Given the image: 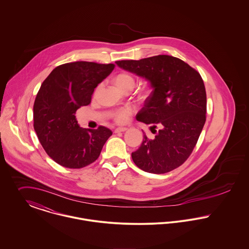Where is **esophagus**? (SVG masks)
I'll list each match as a JSON object with an SVG mask.
<instances>
[{"label": "esophagus", "instance_id": "obj_1", "mask_svg": "<svg viewBox=\"0 0 249 249\" xmlns=\"http://www.w3.org/2000/svg\"><path fill=\"white\" fill-rule=\"evenodd\" d=\"M128 130V128L126 127H118L116 129H114V133H122V132H126Z\"/></svg>", "mask_w": 249, "mask_h": 249}]
</instances>
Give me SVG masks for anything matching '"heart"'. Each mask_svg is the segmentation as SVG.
Returning <instances> with one entry per match:
<instances>
[{"mask_svg":"<svg viewBox=\"0 0 249 249\" xmlns=\"http://www.w3.org/2000/svg\"><path fill=\"white\" fill-rule=\"evenodd\" d=\"M112 82L118 90H120V91L129 90L130 91L136 85V79L129 72H120L113 77ZM152 91H153V88L151 86H147L143 89V95L148 96L149 94H151ZM131 113H132L131 109H128V108L122 109L115 113V120L119 123H124L128 120Z\"/></svg>","mask_w":249,"mask_h":249,"instance_id":"heart-1","label":"heart"}]
</instances>
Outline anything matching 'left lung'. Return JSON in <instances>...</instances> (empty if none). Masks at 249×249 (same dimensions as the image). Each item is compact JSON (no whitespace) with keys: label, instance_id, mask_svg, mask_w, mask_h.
I'll use <instances>...</instances> for the list:
<instances>
[{"label":"left lung","instance_id":"obj_1","mask_svg":"<svg viewBox=\"0 0 249 249\" xmlns=\"http://www.w3.org/2000/svg\"><path fill=\"white\" fill-rule=\"evenodd\" d=\"M115 63L148 80L154 89L137 119L150 124L156 136L149 139L144 135L140 147L132 153L135 164L152 174H164L183 164L193 152L206 120V91L200 74L173 56Z\"/></svg>","mask_w":249,"mask_h":249}]
</instances>
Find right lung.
Returning a JSON list of instances; mask_svg holds the SVG:
<instances>
[{
	"label": "right lung",
	"mask_w": 249,
	"mask_h": 249,
	"mask_svg": "<svg viewBox=\"0 0 249 249\" xmlns=\"http://www.w3.org/2000/svg\"><path fill=\"white\" fill-rule=\"evenodd\" d=\"M113 69V64L67 63L56 67L41 85L33 106V127L56 163L79 169L98 159L111 130L80 128L74 114L90 103L94 89Z\"/></svg>",
	"instance_id": "add662e5"
}]
</instances>
